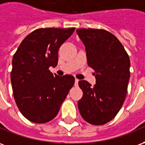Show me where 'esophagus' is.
I'll return each mask as SVG.
<instances>
[{
  "mask_svg": "<svg viewBox=\"0 0 145 145\" xmlns=\"http://www.w3.org/2000/svg\"><path fill=\"white\" fill-rule=\"evenodd\" d=\"M78 81H79V80L75 78V81H74V85H75V86H78Z\"/></svg>",
  "mask_w": 145,
  "mask_h": 145,
  "instance_id": "obj_1",
  "label": "esophagus"
}]
</instances>
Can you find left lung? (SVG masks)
I'll use <instances>...</instances> for the list:
<instances>
[{
    "label": "left lung",
    "mask_w": 145,
    "mask_h": 145,
    "mask_svg": "<svg viewBox=\"0 0 145 145\" xmlns=\"http://www.w3.org/2000/svg\"><path fill=\"white\" fill-rule=\"evenodd\" d=\"M86 46L87 63L96 72L93 87L86 80L78 82L82 98L78 109L85 121L104 125L118 114L127 93L130 60L123 45L114 34L103 29L76 30Z\"/></svg>",
    "instance_id": "obj_1"
}]
</instances>
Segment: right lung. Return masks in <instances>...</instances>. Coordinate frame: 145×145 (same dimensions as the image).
Masks as SVG:
<instances>
[{
	"label": "right lung",
	"instance_id": "right-lung-1",
	"mask_svg": "<svg viewBox=\"0 0 145 145\" xmlns=\"http://www.w3.org/2000/svg\"><path fill=\"white\" fill-rule=\"evenodd\" d=\"M74 30L37 29L23 39L13 56V95L20 112L30 122L52 120L74 84V76L59 77L49 71L50 67L57 66L59 48Z\"/></svg>",
	"mask_w": 145,
	"mask_h": 145
}]
</instances>
